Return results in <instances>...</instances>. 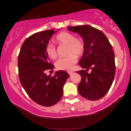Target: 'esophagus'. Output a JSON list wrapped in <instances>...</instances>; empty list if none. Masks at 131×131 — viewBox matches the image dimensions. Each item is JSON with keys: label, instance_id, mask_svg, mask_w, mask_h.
Segmentation results:
<instances>
[{"label": "esophagus", "instance_id": "34e87169", "mask_svg": "<svg viewBox=\"0 0 131 131\" xmlns=\"http://www.w3.org/2000/svg\"><path fill=\"white\" fill-rule=\"evenodd\" d=\"M68 74L71 76V75H72L73 74V73H74V72L71 71H68Z\"/></svg>", "mask_w": 131, "mask_h": 131}]
</instances>
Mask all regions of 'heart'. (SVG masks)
<instances>
[{"mask_svg": "<svg viewBox=\"0 0 131 131\" xmlns=\"http://www.w3.org/2000/svg\"><path fill=\"white\" fill-rule=\"evenodd\" d=\"M55 40L60 44L67 46L66 54L68 56L60 58L57 61L55 66L59 70H71L77 59L76 57L82 55L84 50V43L81 39L75 38L73 34L68 32H61L55 37ZM46 52L51 59H55L57 53L56 48L52 43H48L46 47Z\"/></svg>", "mask_w": 131, "mask_h": 131, "instance_id": "1", "label": "heart"}]
</instances>
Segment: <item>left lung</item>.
I'll use <instances>...</instances> for the list:
<instances>
[{
    "mask_svg": "<svg viewBox=\"0 0 131 131\" xmlns=\"http://www.w3.org/2000/svg\"><path fill=\"white\" fill-rule=\"evenodd\" d=\"M67 28L79 34L84 43L79 64L85 70L77 71L81 76L78 92L88 100H99L108 92L115 78V54L112 45L102 31L90 25ZM89 69L91 72L89 73Z\"/></svg>",
    "mask_w": 131,
    "mask_h": 131,
    "instance_id": "obj_1",
    "label": "left lung"
}]
</instances>
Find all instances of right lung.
<instances>
[{"instance_id":"obj_1","label":"right lung","mask_w":131,"mask_h":131,"mask_svg":"<svg viewBox=\"0 0 131 131\" xmlns=\"http://www.w3.org/2000/svg\"><path fill=\"white\" fill-rule=\"evenodd\" d=\"M57 31H41L27 38L18 58L21 84L30 98L42 106H52L60 100L63 85L70 76L67 71L61 70L55 72L52 77L45 73L46 70L54 68L46 47Z\"/></svg>"}]
</instances>
